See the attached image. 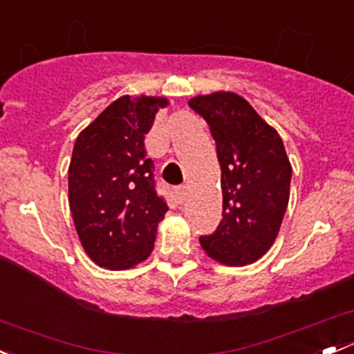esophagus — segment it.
<instances>
[{
	"mask_svg": "<svg viewBox=\"0 0 354 354\" xmlns=\"http://www.w3.org/2000/svg\"><path fill=\"white\" fill-rule=\"evenodd\" d=\"M174 195H176L178 203H185L187 202V187H183V185H181V187H176L174 188Z\"/></svg>",
	"mask_w": 354,
	"mask_h": 354,
	"instance_id": "esophagus-1",
	"label": "esophagus"
}]
</instances>
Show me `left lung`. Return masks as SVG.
Masks as SVG:
<instances>
[{"mask_svg":"<svg viewBox=\"0 0 354 354\" xmlns=\"http://www.w3.org/2000/svg\"><path fill=\"white\" fill-rule=\"evenodd\" d=\"M188 106L216 140L223 188V219L200 245L219 262L248 266L272 246L288 209L292 169L283 140L233 92L198 95Z\"/></svg>","mask_w":354,"mask_h":354,"instance_id":"obj_1","label":"left lung"}]
</instances>
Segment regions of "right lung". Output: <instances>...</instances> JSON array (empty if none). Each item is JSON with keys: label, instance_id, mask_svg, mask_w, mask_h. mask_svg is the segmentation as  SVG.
Instances as JSON below:
<instances>
[{"label": "right lung", "instance_id": "right-lung-1", "mask_svg": "<svg viewBox=\"0 0 354 354\" xmlns=\"http://www.w3.org/2000/svg\"><path fill=\"white\" fill-rule=\"evenodd\" d=\"M164 97L124 95L77 137L68 197L82 246L97 266L130 269L154 248L167 203L156 190L145 135Z\"/></svg>", "mask_w": 354, "mask_h": 354}]
</instances>
